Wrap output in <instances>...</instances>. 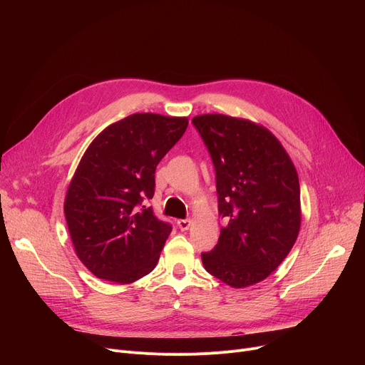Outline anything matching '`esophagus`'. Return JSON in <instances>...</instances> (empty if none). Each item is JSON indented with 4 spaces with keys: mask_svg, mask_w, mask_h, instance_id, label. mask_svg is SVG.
I'll use <instances>...</instances> for the list:
<instances>
[{
    "mask_svg": "<svg viewBox=\"0 0 365 365\" xmlns=\"http://www.w3.org/2000/svg\"><path fill=\"white\" fill-rule=\"evenodd\" d=\"M178 226H179L180 231H187L189 226H190V220L189 219H180V220H178Z\"/></svg>",
    "mask_w": 365,
    "mask_h": 365,
    "instance_id": "obj_1",
    "label": "esophagus"
}]
</instances>
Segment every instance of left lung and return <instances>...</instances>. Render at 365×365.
<instances>
[{
  "instance_id": "1",
  "label": "left lung",
  "mask_w": 365,
  "mask_h": 365,
  "mask_svg": "<svg viewBox=\"0 0 365 365\" xmlns=\"http://www.w3.org/2000/svg\"><path fill=\"white\" fill-rule=\"evenodd\" d=\"M192 123L216 170L217 244L202 253L208 274L234 289L269 277L293 248L302 222L296 167L274 134L250 120L205 113Z\"/></svg>"
}]
</instances>
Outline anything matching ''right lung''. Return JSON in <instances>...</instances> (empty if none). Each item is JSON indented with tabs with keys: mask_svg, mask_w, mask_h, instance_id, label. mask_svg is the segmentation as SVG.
<instances>
[{
	"mask_svg": "<svg viewBox=\"0 0 365 365\" xmlns=\"http://www.w3.org/2000/svg\"><path fill=\"white\" fill-rule=\"evenodd\" d=\"M187 123L133 113L108 125L84 152L63 210L75 253L93 275L130 284L157 266L171 226L143 201L152 200L155 168Z\"/></svg>",
	"mask_w": 365,
	"mask_h": 365,
	"instance_id": "right-lung-1",
	"label": "right lung"
}]
</instances>
